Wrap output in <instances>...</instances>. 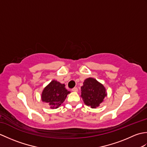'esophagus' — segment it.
<instances>
[{
    "label": "esophagus",
    "instance_id": "34e87169",
    "mask_svg": "<svg viewBox=\"0 0 147 147\" xmlns=\"http://www.w3.org/2000/svg\"><path fill=\"white\" fill-rule=\"evenodd\" d=\"M72 91L74 92H77L78 91V89L77 87H74V88H73V89H72Z\"/></svg>",
    "mask_w": 147,
    "mask_h": 147
}]
</instances>
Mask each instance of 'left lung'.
I'll return each mask as SVG.
<instances>
[{"label":"left lung","mask_w":147,"mask_h":147,"mask_svg":"<svg viewBox=\"0 0 147 147\" xmlns=\"http://www.w3.org/2000/svg\"><path fill=\"white\" fill-rule=\"evenodd\" d=\"M82 97L84 103L92 108L98 107L107 96L105 88L95 79L89 78L85 80L81 88Z\"/></svg>","instance_id":"obj_1"}]
</instances>
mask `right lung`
<instances>
[{
    "label": "right lung",
    "instance_id": "obj_1",
    "mask_svg": "<svg viewBox=\"0 0 147 147\" xmlns=\"http://www.w3.org/2000/svg\"><path fill=\"white\" fill-rule=\"evenodd\" d=\"M69 93L65 89L64 84L53 80L43 90L42 100L48 103L51 109H57L64 102Z\"/></svg>",
    "mask_w": 147,
    "mask_h": 147
}]
</instances>
